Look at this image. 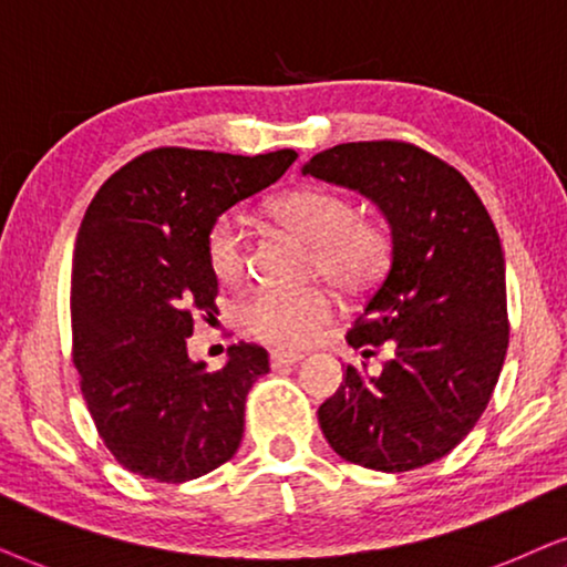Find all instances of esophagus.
<instances>
[{
  "instance_id": "esophagus-1",
  "label": "esophagus",
  "mask_w": 567,
  "mask_h": 567,
  "mask_svg": "<svg viewBox=\"0 0 567 567\" xmlns=\"http://www.w3.org/2000/svg\"><path fill=\"white\" fill-rule=\"evenodd\" d=\"M303 358H306L303 352H292V350H271V354H269V362H271V368H279V365H296V362H300Z\"/></svg>"
}]
</instances>
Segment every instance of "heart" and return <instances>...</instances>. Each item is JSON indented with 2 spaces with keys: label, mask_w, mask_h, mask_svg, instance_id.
Instances as JSON below:
<instances>
[{
  "label": "heart",
  "mask_w": 567,
  "mask_h": 567,
  "mask_svg": "<svg viewBox=\"0 0 567 567\" xmlns=\"http://www.w3.org/2000/svg\"><path fill=\"white\" fill-rule=\"evenodd\" d=\"M269 215L279 228L313 248V275L344 296L373 290L389 271L391 236L381 223L360 220L358 207L329 188L303 186L277 196ZM207 261L217 282L236 285L246 275V236L236 215H220L207 233ZM323 290H259L240 306V323L254 339L303 347L331 319Z\"/></svg>",
  "instance_id": "heart-1"
}]
</instances>
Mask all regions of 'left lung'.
<instances>
[{"mask_svg":"<svg viewBox=\"0 0 567 567\" xmlns=\"http://www.w3.org/2000/svg\"><path fill=\"white\" fill-rule=\"evenodd\" d=\"M308 173L371 199L391 230V267L347 334L386 358L375 373L347 365L319 406L323 437L365 470L433 464L477 425L508 350L495 225L462 173L406 142H347Z\"/></svg>","mask_w":567,"mask_h":567,"instance_id":"obj_1","label":"left lung"}]
</instances>
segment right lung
<instances>
[{
	"label": "right lung",
	"instance_id": "right-lung-1",
	"mask_svg": "<svg viewBox=\"0 0 567 567\" xmlns=\"http://www.w3.org/2000/svg\"><path fill=\"white\" fill-rule=\"evenodd\" d=\"M296 157L161 147L113 173L90 202L72 259V360L90 417L124 470L178 485L238 451L246 396L269 373V354L230 344L209 373L188 358L186 339L196 313H217L209 225Z\"/></svg>",
	"mask_w": 567,
	"mask_h": 567
}]
</instances>
